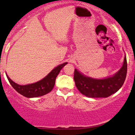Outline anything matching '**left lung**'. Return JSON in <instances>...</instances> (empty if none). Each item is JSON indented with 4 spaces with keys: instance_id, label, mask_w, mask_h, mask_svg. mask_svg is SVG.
Segmentation results:
<instances>
[{
    "instance_id": "obj_1",
    "label": "left lung",
    "mask_w": 135,
    "mask_h": 135,
    "mask_svg": "<svg viewBox=\"0 0 135 135\" xmlns=\"http://www.w3.org/2000/svg\"><path fill=\"white\" fill-rule=\"evenodd\" d=\"M127 60L125 56L123 65L112 77L97 79L83 75L79 71L74 70V81L78 90L89 98H107L110 97L122 87L126 79Z\"/></svg>"
}]
</instances>
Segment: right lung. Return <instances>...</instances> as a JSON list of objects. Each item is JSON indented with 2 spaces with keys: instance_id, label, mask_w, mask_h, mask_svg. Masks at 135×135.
I'll return each instance as SVG.
<instances>
[{
  "instance_id": "1",
  "label": "right lung",
  "mask_w": 135,
  "mask_h": 135,
  "mask_svg": "<svg viewBox=\"0 0 135 135\" xmlns=\"http://www.w3.org/2000/svg\"><path fill=\"white\" fill-rule=\"evenodd\" d=\"M67 63H64L55 68L44 79L37 82L27 85H19L15 83L6 75L11 85L17 92L27 98H35L41 97L49 93L52 91L55 84V80L60 70Z\"/></svg>"
}]
</instances>
